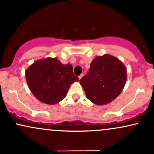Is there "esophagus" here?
Wrapping results in <instances>:
<instances>
[{
    "label": "esophagus",
    "mask_w": 154,
    "mask_h": 154,
    "mask_svg": "<svg viewBox=\"0 0 154 154\" xmlns=\"http://www.w3.org/2000/svg\"><path fill=\"white\" fill-rule=\"evenodd\" d=\"M83 75H83V74H81V75L79 76V79H80L81 78H82V77H83Z\"/></svg>",
    "instance_id": "esophagus-1"
}]
</instances>
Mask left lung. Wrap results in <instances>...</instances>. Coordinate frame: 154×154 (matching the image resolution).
<instances>
[{"mask_svg": "<svg viewBox=\"0 0 154 154\" xmlns=\"http://www.w3.org/2000/svg\"><path fill=\"white\" fill-rule=\"evenodd\" d=\"M127 80L126 67L109 54L93 60L87 75L79 80L88 99L96 105L111 103L122 91Z\"/></svg>", "mask_w": 154, "mask_h": 154, "instance_id": "obj_1", "label": "left lung"}]
</instances>
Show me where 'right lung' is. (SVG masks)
I'll return each instance as SVG.
<instances>
[{"label": "right lung", "mask_w": 154, "mask_h": 154, "mask_svg": "<svg viewBox=\"0 0 154 154\" xmlns=\"http://www.w3.org/2000/svg\"><path fill=\"white\" fill-rule=\"evenodd\" d=\"M25 76L32 94L40 101L49 105L62 100L70 85L79 80L70 63L63 64L56 58L36 61L26 70Z\"/></svg>", "instance_id": "right-lung-1"}]
</instances>
